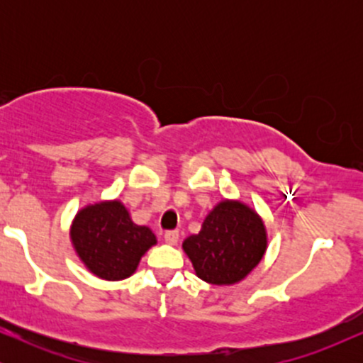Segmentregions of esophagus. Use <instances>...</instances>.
I'll return each mask as SVG.
<instances>
[{
	"instance_id": "esophagus-1",
	"label": "esophagus",
	"mask_w": 363,
	"mask_h": 363,
	"mask_svg": "<svg viewBox=\"0 0 363 363\" xmlns=\"http://www.w3.org/2000/svg\"><path fill=\"white\" fill-rule=\"evenodd\" d=\"M164 239H165V242H167V244L176 245L177 240H179V232L177 230H167L164 234Z\"/></svg>"
}]
</instances>
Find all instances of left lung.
Listing matches in <instances>:
<instances>
[{
  "label": "left lung",
  "mask_w": 363,
  "mask_h": 363,
  "mask_svg": "<svg viewBox=\"0 0 363 363\" xmlns=\"http://www.w3.org/2000/svg\"><path fill=\"white\" fill-rule=\"evenodd\" d=\"M268 247L264 222L251 206L222 199L203 220L201 230L182 242L198 278L234 285L259 264Z\"/></svg>",
  "instance_id": "1"
}]
</instances>
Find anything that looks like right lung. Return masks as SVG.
<instances>
[{"mask_svg":"<svg viewBox=\"0 0 363 363\" xmlns=\"http://www.w3.org/2000/svg\"><path fill=\"white\" fill-rule=\"evenodd\" d=\"M69 237L77 256L95 277L118 281L131 277L157 237L131 220L119 199L86 205L74 215Z\"/></svg>","mask_w":363,"mask_h":363,"instance_id":"1","label":"right lung"}]
</instances>
